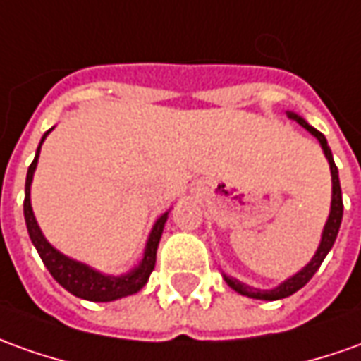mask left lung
Masks as SVG:
<instances>
[{
    "label": "left lung",
    "mask_w": 361,
    "mask_h": 361,
    "mask_svg": "<svg viewBox=\"0 0 361 361\" xmlns=\"http://www.w3.org/2000/svg\"><path fill=\"white\" fill-rule=\"evenodd\" d=\"M289 118H293L297 123H300L302 128L307 129V131H310V133L320 141L322 149H324V155H326L328 163H330V173H332V206H330V216H328V222L326 226H324V232H322V240H320V245H318V250L317 253H314L312 261H310L305 269L299 271L295 277H290V279H287L285 283H281L277 289H271V290L252 289V287L243 285V283H240V281L230 279V277H224L226 283H228L233 290H238L240 295H245V297H252V299L279 300V299H285V297H290L293 293H297L299 289H302V287L312 279V275L318 271L320 263H322L324 257H326V253L332 250V245H334V242H336L340 224H342V214H344V204H342V188H340L338 169H336V163H334V159H332V151H330V147H328L326 137H324L318 129L309 126L305 119L299 118L297 114H289Z\"/></svg>",
    "instance_id": "left-lung-1"
}]
</instances>
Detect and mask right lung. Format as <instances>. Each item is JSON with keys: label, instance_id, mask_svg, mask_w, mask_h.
I'll use <instances>...</instances> for the list:
<instances>
[{"label": "right lung", "instance_id": "1", "mask_svg": "<svg viewBox=\"0 0 361 361\" xmlns=\"http://www.w3.org/2000/svg\"><path fill=\"white\" fill-rule=\"evenodd\" d=\"M49 131L41 139V145H43L44 137L49 135ZM41 145L37 149V155H35L33 163L29 165V171H27L23 214L25 222H27V230H29V238H31V242L37 247V252H39L41 259L47 265L49 273L61 283L64 289L72 293L74 297L92 300V302H109V300L121 299V297H128V295H133L139 289H143V285L147 283L149 275H151V271L155 267L157 247H159V240H161V233H163V228H165L166 214L169 212L163 214L155 222L147 240V247H145L143 259L139 263V267H135L128 275L108 277V275H102L98 271L90 269L84 263H78V261L62 255L61 252H56L51 243L44 240V235L41 233V228L37 226V220H35L33 208H31V180H33V173L35 169H37V159H39Z\"/></svg>", "mask_w": 361, "mask_h": 361}]
</instances>
